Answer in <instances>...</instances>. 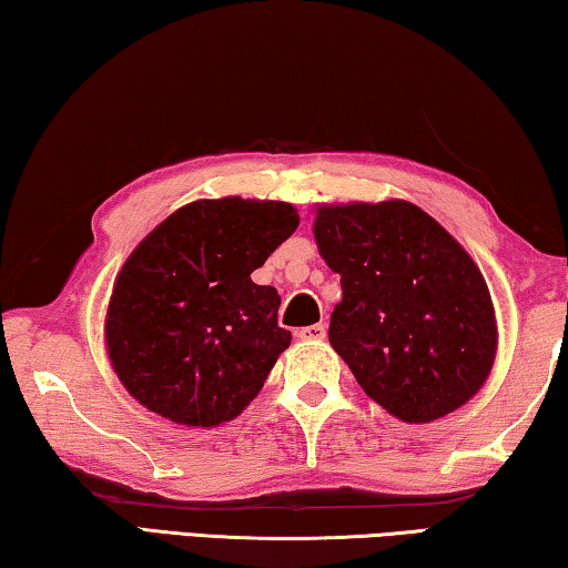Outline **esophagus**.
Here are the masks:
<instances>
[{
  "instance_id": "1",
  "label": "esophagus",
  "mask_w": 568,
  "mask_h": 568,
  "mask_svg": "<svg viewBox=\"0 0 568 568\" xmlns=\"http://www.w3.org/2000/svg\"><path fill=\"white\" fill-rule=\"evenodd\" d=\"M301 341H323L325 338V325L323 323H315V325H305L295 333Z\"/></svg>"
}]
</instances>
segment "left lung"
I'll return each instance as SVG.
<instances>
[{"label":"left lung","mask_w":568,"mask_h":568,"mask_svg":"<svg viewBox=\"0 0 568 568\" xmlns=\"http://www.w3.org/2000/svg\"><path fill=\"white\" fill-rule=\"evenodd\" d=\"M313 235L343 287L328 338L361 388L406 423L474 398L498 331L484 275L454 235L406 200L321 205Z\"/></svg>","instance_id":"left-lung-1"}]
</instances>
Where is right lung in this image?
<instances>
[{"label":"right lung","mask_w":568,"mask_h":568,"mask_svg":"<svg viewBox=\"0 0 568 568\" xmlns=\"http://www.w3.org/2000/svg\"><path fill=\"white\" fill-rule=\"evenodd\" d=\"M297 223L291 203L195 200L132 250L104 318L110 363L132 398L197 428L245 410L291 345L281 295L250 273Z\"/></svg>","instance_id":"1"}]
</instances>
